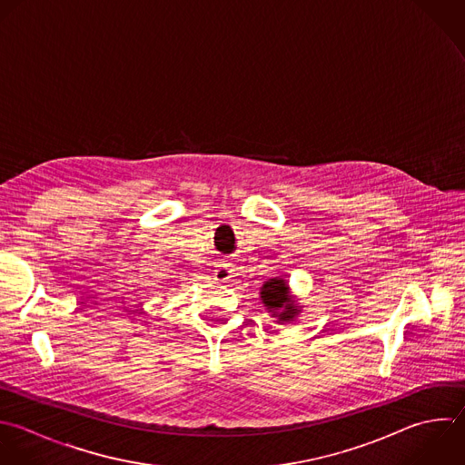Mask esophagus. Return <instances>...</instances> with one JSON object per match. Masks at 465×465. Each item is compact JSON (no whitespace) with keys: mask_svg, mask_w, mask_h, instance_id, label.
<instances>
[{"mask_svg":"<svg viewBox=\"0 0 465 465\" xmlns=\"http://www.w3.org/2000/svg\"><path fill=\"white\" fill-rule=\"evenodd\" d=\"M213 274H214V280H218V282H227V280L232 276V269L227 267V265H220V267L214 269Z\"/></svg>","mask_w":465,"mask_h":465,"instance_id":"obj_1","label":"esophagus"}]
</instances>
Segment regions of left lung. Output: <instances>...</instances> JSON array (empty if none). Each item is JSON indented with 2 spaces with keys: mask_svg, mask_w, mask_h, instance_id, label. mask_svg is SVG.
I'll use <instances>...</instances> for the list:
<instances>
[{
  "mask_svg": "<svg viewBox=\"0 0 465 465\" xmlns=\"http://www.w3.org/2000/svg\"><path fill=\"white\" fill-rule=\"evenodd\" d=\"M262 300L265 303V307L272 312H276V309H282L278 312V318L280 322H287V320H292L300 309L298 305H294L287 294V283L285 280H271L263 285L262 289Z\"/></svg>",
  "mask_w": 465,
  "mask_h": 465,
  "instance_id": "1",
  "label": "left lung"
}]
</instances>
